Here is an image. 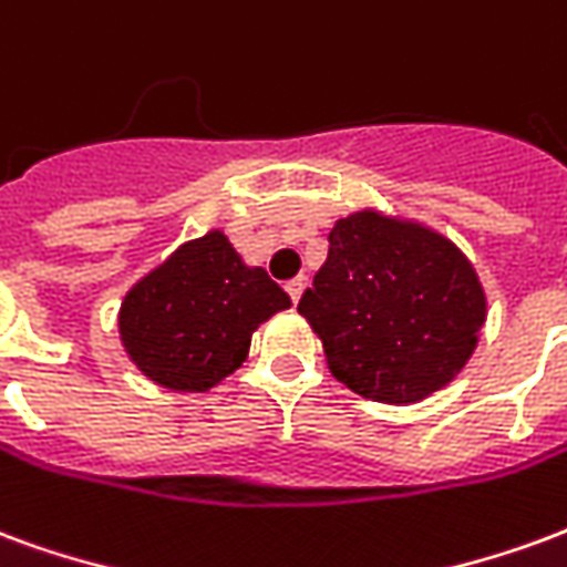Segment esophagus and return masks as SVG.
<instances>
[{"label":"esophagus","instance_id":"1","mask_svg":"<svg viewBox=\"0 0 567 567\" xmlns=\"http://www.w3.org/2000/svg\"><path fill=\"white\" fill-rule=\"evenodd\" d=\"M287 292H289V299H292V301H296V305H299L301 292H305V278L289 280V284H287Z\"/></svg>","mask_w":567,"mask_h":567}]
</instances>
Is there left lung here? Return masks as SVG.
Masks as SVG:
<instances>
[{"instance_id": "1", "label": "left lung", "mask_w": 567, "mask_h": 567, "mask_svg": "<svg viewBox=\"0 0 567 567\" xmlns=\"http://www.w3.org/2000/svg\"><path fill=\"white\" fill-rule=\"evenodd\" d=\"M299 313L347 390L416 404L468 365L486 323V289L447 235L362 208L334 220Z\"/></svg>"}]
</instances>
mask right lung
<instances>
[{
	"label": "right lung",
	"mask_w": 567,
	"mask_h": 567,
	"mask_svg": "<svg viewBox=\"0 0 567 567\" xmlns=\"http://www.w3.org/2000/svg\"><path fill=\"white\" fill-rule=\"evenodd\" d=\"M289 305L266 268L247 266L226 233L210 229L126 289L120 344L156 386L205 392L241 369L256 329Z\"/></svg>",
	"instance_id": "1"
}]
</instances>
